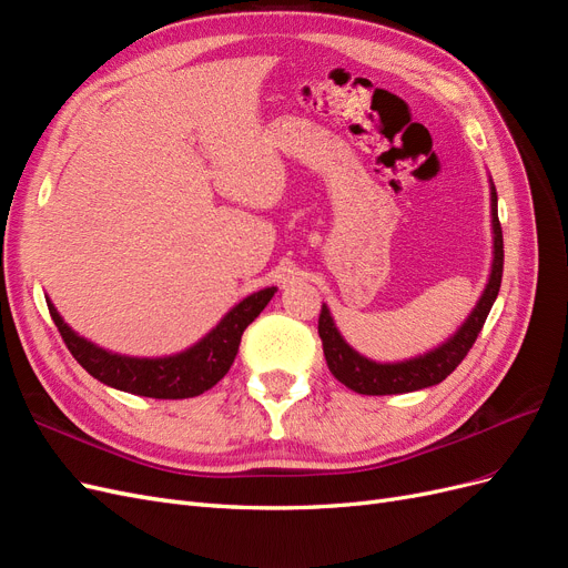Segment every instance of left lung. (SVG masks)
Listing matches in <instances>:
<instances>
[{
	"label": "left lung",
	"mask_w": 568,
	"mask_h": 568,
	"mask_svg": "<svg viewBox=\"0 0 568 568\" xmlns=\"http://www.w3.org/2000/svg\"><path fill=\"white\" fill-rule=\"evenodd\" d=\"M490 225H493V263L484 294L476 301L474 311L464 320L453 336L438 343L436 348L426 351L424 355H415L398 363H376L372 357L357 353L351 343L341 336L338 326L329 313L326 303H322L317 332L322 338V348L326 357V367L336 379L355 393L363 395H395L412 393L428 386L440 384L445 376H450L457 365L467 357L474 346L476 336L484 329V322L497 298L503 282L505 248H503V227L497 220V192L490 180Z\"/></svg>",
	"instance_id": "8db88e82"
}]
</instances>
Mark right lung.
I'll return each mask as SVG.
<instances>
[{
	"mask_svg": "<svg viewBox=\"0 0 568 568\" xmlns=\"http://www.w3.org/2000/svg\"><path fill=\"white\" fill-rule=\"evenodd\" d=\"M274 291H277V286H267L239 301L194 346L165 357H132L111 353L73 332L49 298L47 305L68 351L94 379L118 390L144 395V398L182 400L213 388L230 372L244 329L265 311Z\"/></svg>",
	"mask_w": 568,
	"mask_h": 568,
	"instance_id": "1",
	"label": "right lung"
}]
</instances>
